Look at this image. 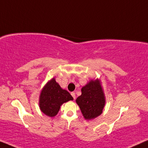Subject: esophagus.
Listing matches in <instances>:
<instances>
[{
    "mask_svg": "<svg viewBox=\"0 0 148 148\" xmlns=\"http://www.w3.org/2000/svg\"><path fill=\"white\" fill-rule=\"evenodd\" d=\"M71 96H72L73 98L74 99L75 98V92H71Z\"/></svg>",
    "mask_w": 148,
    "mask_h": 148,
    "instance_id": "1",
    "label": "esophagus"
}]
</instances>
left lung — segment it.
Wrapping results in <instances>:
<instances>
[{
  "mask_svg": "<svg viewBox=\"0 0 148 148\" xmlns=\"http://www.w3.org/2000/svg\"><path fill=\"white\" fill-rule=\"evenodd\" d=\"M86 120L100 115L105 105L104 95L98 80L90 81L82 89V95L76 100Z\"/></svg>",
  "mask_w": 148,
  "mask_h": 148,
  "instance_id": "1",
  "label": "left lung"
}]
</instances>
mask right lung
<instances>
[{
	"label": "right lung",
	"instance_id": "1",
	"mask_svg": "<svg viewBox=\"0 0 148 148\" xmlns=\"http://www.w3.org/2000/svg\"><path fill=\"white\" fill-rule=\"evenodd\" d=\"M73 100V98L69 92L62 90L53 78L42 90L40 96V108L46 115L52 117L57 114L60 105Z\"/></svg>",
	"mask_w": 148,
	"mask_h": 148
}]
</instances>
